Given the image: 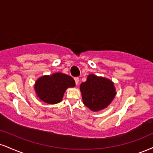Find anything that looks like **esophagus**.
I'll return each instance as SVG.
<instances>
[{
  "label": "esophagus",
  "instance_id": "1",
  "mask_svg": "<svg viewBox=\"0 0 153 153\" xmlns=\"http://www.w3.org/2000/svg\"><path fill=\"white\" fill-rule=\"evenodd\" d=\"M74 80H75V84L78 85V82H79V78H74Z\"/></svg>",
  "mask_w": 153,
  "mask_h": 153
}]
</instances>
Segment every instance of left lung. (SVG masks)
Here are the masks:
<instances>
[{"mask_svg":"<svg viewBox=\"0 0 153 153\" xmlns=\"http://www.w3.org/2000/svg\"><path fill=\"white\" fill-rule=\"evenodd\" d=\"M83 103L93 111H98L109 105L115 96L113 82L108 79L89 75L80 85Z\"/></svg>","mask_w":153,"mask_h":153,"instance_id":"1","label":"left lung"}]
</instances>
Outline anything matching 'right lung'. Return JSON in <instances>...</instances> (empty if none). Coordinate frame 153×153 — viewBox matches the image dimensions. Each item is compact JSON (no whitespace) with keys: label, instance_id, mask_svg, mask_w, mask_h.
<instances>
[{"label":"right lung","instance_id":"obj_1","mask_svg":"<svg viewBox=\"0 0 153 153\" xmlns=\"http://www.w3.org/2000/svg\"><path fill=\"white\" fill-rule=\"evenodd\" d=\"M75 85V80L70 75L58 73L40 78L35 89L40 100L48 104H56L62 100L66 89Z\"/></svg>","mask_w":153,"mask_h":153}]
</instances>
